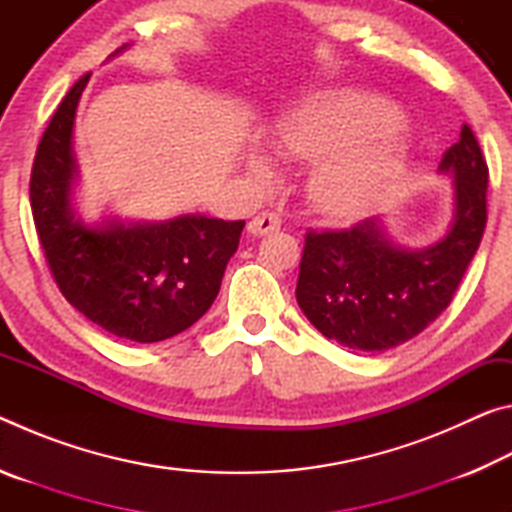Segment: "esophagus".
<instances>
[{
  "instance_id": "esophagus-1",
  "label": "esophagus",
  "mask_w": 512,
  "mask_h": 512,
  "mask_svg": "<svg viewBox=\"0 0 512 512\" xmlns=\"http://www.w3.org/2000/svg\"><path fill=\"white\" fill-rule=\"evenodd\" d=\"M280 225H282V219L277 212H259L257 216L250 219L248 230H250V235L262 237V235H268V232L280 230Z\"/></svg>"
}]
</instances>
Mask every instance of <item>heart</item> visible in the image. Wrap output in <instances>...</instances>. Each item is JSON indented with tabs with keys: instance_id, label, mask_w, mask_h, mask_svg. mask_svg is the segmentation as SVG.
<instances>
[{
	"instance_id": "obj_1",
	"label": "heart",
	"mask_w": 512,
	"mask_h": 512,
	"mask_svg": "<svg viewBox=\"0 0 512 512\" xmlns=\"http://www.w3.org/2000/svg\"><path fill=\"white\" fill-rule=\"evenodd\" d=\"M402 115L391 103L359 90H329L282 117L275 146L284 155L316 160L309 192L334 216L366 212L391 187L402 167L397 133ZM250 171L271 176L266 158L253 155Z\"/></svg>"
}]
</instances>
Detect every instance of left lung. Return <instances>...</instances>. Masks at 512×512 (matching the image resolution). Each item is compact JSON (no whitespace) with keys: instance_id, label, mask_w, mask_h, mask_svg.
Returning <instances> with one entry per match:
<instances>
[{"instance_id":"obj_1","label":"left lung","mask_w":512,"mask_h":512,"mask_svg":"<svg viewBox=\"0 0 512 512\" xmlns=\"http://www.w3.org/2000/svg\"><path fill=\"white\" fill-rule=\"evenodd\" d=\"M440 171L456 178V216L445 239L429 248L395 246L377 219L307 230L296 298L327 339L384 352L411 341L449 307L488 221V164L467 124Z\"/></svg>"}]
</instances>
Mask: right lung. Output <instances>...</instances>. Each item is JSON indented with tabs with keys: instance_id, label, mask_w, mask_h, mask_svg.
<instances>
[{
	"instance_id": "1",
	"label": "right lung",
	"mask_w": 512,
	"mask_h": 512,
	"mask_svg": "<svg viewBox=\"0 0 512 512\" xmlns=\"http://www.w3.org/2000/svg\"><path fill=\"white\" fill-rule=\"evenodd\" d=\"M88 76L72 85L40 137L29 183L33 223L69 305L119 339L164 341L212 307L246 223L187 214L88 228L74 219L72 128Z\"/></svg>"
}]
</instances>
